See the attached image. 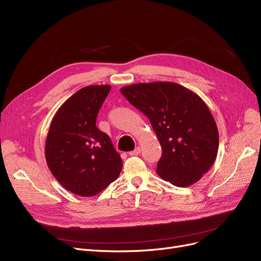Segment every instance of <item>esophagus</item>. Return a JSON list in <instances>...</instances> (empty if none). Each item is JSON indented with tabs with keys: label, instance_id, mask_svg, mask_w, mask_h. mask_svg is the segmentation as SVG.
Masks as SVG:
<instances>
[{
	"label": "esophagus",
	"instance_id": "esophagus-1",
	"mask_svg": "<svg viewBox=\"0 0 261 261\" xmlns=\"http://www.w3.org/2000/svg\"><path fill=\"white\" fill-rule=\"evenodd\" d=\"M140 153V148L137 147L135 150H133V151L129 152V155H138Z\"/></svg>",
	"mask_w": 261,
	"mask_h": 261
}]
</instances>
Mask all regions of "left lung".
<instances>
[{
  "instance_id": "1",
  "label": "left lung",
  "mask_w": 261,
  "mask_h": 261,
  "mask_svg": "<svg viewBox=\"0 0 261 261\" xmlns=\"http://www.w3.org/2000/svg\"><path fill=\"white\" fill-rule=\"evenodd\" d=\"M121 92L149 118L160 141L158 175L177 187L198 181L215 163L219 148L217 124L203 100L171 82L134 84Z\"/></svg>"
}]
</instances>
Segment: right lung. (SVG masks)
Returning a JSON list of instances; mask_svg holds the SVG:
<instances>
[{
	"mask_svg": "<svg viewBox=\"0 0 261 261\" xmlns=\"http://www.w3.org/2000/svg\"><path fill=\"white\" fill-rule=\"evenodd\" d=\"M110 85L87 86L61 106L45 140L46 164L59 183L78 196H96L120 175L123 163L112 141L97 128Z\"/></svg>",
	"mask_w": 261,
	"mask_h": 261,
	"instance_id": "add662e5",
	"label": "right lung"
}]
</instances>
